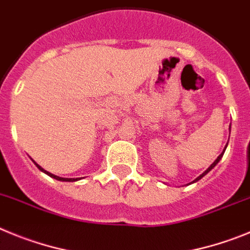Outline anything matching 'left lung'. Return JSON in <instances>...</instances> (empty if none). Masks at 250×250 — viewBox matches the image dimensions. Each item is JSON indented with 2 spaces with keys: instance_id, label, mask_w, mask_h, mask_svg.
I'll list each match as a JSON object with an SVG mask.
<instances>
[{
  "instance_id": "left-lung-1",
  "label": "left lung",
  "mask_w": 250,
  "mask_h": 250,
  "mask_svg": "<svg viewBox=\"0 0 250 250\" xmlns=\"http://www.w3.org/2000/svg\"><path fill=\"white\" fill-rule=\"evenodd\" d=\"M229 130H230V127H229ZM228 141H229V139H228ZM227 146H228V143H227V145H226V147H224L223 152L220 153L219 156H218V157H217V159H215V161H214V162H213V163H212V164H210V166H209V167H208V168H207V170H204V172H203V173H202V174H201V175H199V177H197V178H195V179H194V181H193V182H190V183H188V184H192V183H195V182H198V181H199V179H202V178H203V177H204V175H206V174H207V173H209V172H210V170H212V169H213V168H214V167H215V166H217V164H218V162H219V161H220V159H222V157H223L224 152H226V149H227Z\"/></svg>"
}]
</instances>
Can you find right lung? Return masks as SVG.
Here are the masks:
<instances>
[{
	"instance_id": "add662e5",
	"label": "right lung",
	"mask_w": 250,
	"mask_h": 250,
	"mask_svg": "<svg viewBox=\"0 0 250 250\" xmlns=\"http://www.w3.org/2000/svg\"><path fill=\"white\" fill-rule=\"evenodd\" d=\"M32 161H33V159H32ZM33 163L36 164V167H37L38 169L41 170V172L46 173L47 175H49V177H52V178L57 179V181H61V182H76V181H80V179H81V178H62V177H58V175H55V174H52V173H49V172H47V170H44L43 168H42L41 166H38V164L36 163L35 161H33Z\"/></svg>"
}]
</instances>
